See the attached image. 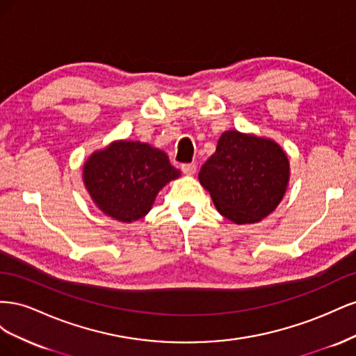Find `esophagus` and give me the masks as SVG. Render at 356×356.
Segmentation results:
<instances>
[{"label":"esophagus","mask_w":356,"mask_h":356,"mask_svg":"<svg viewBox=\"0 0 356 356\" xmlns=\"http://www.w3.org/2000/svg\"><path fill=\"white\" fill-rule=\"evenodd\" d=\"M181 170L184 172L186 175H193L196 172V165L195 163H184V165H181Z\"/></svg>","instance_id":"34e87169"}]
</instances>
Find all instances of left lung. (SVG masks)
<instances>
[{
    "label": "left lung",
    "mask_w": 356,
    "mask_h": 356,
    "mask_svg": "<svg viewBox=\"0 0 356 356\" xmlns=\"http://www.w3.org/2000/svg\"><path fill=\"white\" fill-rule=\"evenodd\" d=\"M199 181L222 217L236 224H254L281 203L289 161L272 139L227 131L202 166Z\"/></svg>",
    "instance_id": "obj_1"
}]
</instances>
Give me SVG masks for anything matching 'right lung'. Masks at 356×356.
<instances>
[{"label":"right lung","mask_w":356,"mask_h":356,"mask_svg":"<svg viewBox=\"0 0 356 356\" xmlns=\"http://www.w3.org/2000/svg\"><path fill=\"white\" fill-rule=\"evenodd\" d=\"M181 172L165 152L139 141H115L92 153L83 166V181L105 215L132 222L152 209L157 193Z\"/></svg>","instance_id":"add662e5"}]
</instances>
